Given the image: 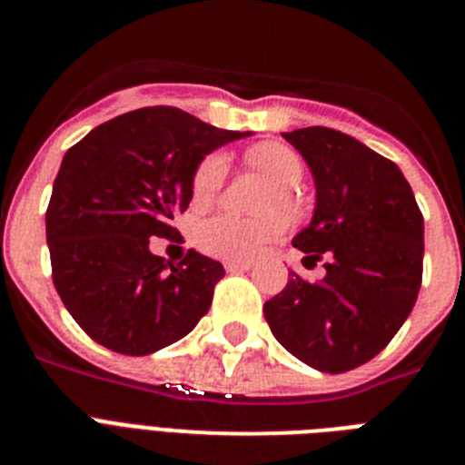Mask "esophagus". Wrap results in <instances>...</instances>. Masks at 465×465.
<instances>
[{"mask_svg": "<svg viewBox=\"0 0 465 465\" xmlns=\"http://www.w3.org/2000/svg\"><path fill=\"white\" fill-rule=\"evenodd\" d=\"M223 265L228 272H246V270L253 268L252 261H225Z\"/></svg>", "mask_w": 465, "mask_h": 465, "instance_id": "obj_1", "label": "esophagus"}]
</instances>
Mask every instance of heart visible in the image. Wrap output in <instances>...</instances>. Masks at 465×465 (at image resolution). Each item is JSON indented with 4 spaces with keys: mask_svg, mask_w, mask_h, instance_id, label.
<instances>
[{
    "mask_svg": "<svg viewBox=\"0 0 465 465\" xmlns=\"http://www.w3.org/2000/svg\"><path fill=\"white\" fill-rule=\"evenodd\" d=\"M249 160L279 188L270 200V209L279 207L282 212L295 216L298 200L291 191L305 176V165H302L300 155L286 143L265 142L249 151ZM225 172H228L225 155L219 151L209 153L193 174V203H212L223 186ZM283 232H286V219L277 212L265 213L261 219H242L230 212H219L195 221L193 242L200 252L209 253V256L228 258V261H252V258L261 256Z\"/></svg>",
    "mask_w": 465,
    "mask_h": 465,
    "instance_id": "obj_1",
    "label": "heart"
}]
</instances>
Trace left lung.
Returning a JSON list of instances; mask_svg holds the SVG:
<instances>
[{
  "label": "left lung",
  "instance_id": "8db88e82",
  "mask_svg": "<svg viewBox=\"0 0 465 465\" xmlns=\"http://www.w3.org/2000/svg\"><path fill=\"white\" fill-rule=\"evenodd\" d=\"M310 165L312 223L293 237L305 265L262 312L274 338L316 371H354L375 359L417 302L424 262V216L396 163L331 127L283 133Z\"/></svg>",
  "mask_w": 465,
  "mask_h": 465
}]
</instances>
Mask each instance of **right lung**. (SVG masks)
I'll return each instance as SVG.
<instances>
[{
    "instance_id": "add662e5",
    "label": "right lung",
    "mask_w": 465,
    "mask_h": 465,
    "mask_svg": "<svg viewBox=\"0 0 465 465\" xmlns=\"http://www.w3.org/2000/svg\"><path fill=\"white\" fill-rule=\"evenodd\" d=\"M249 133L219 130L174 106H146L90 130L64 153L46 209L53 283L90 338L125 356L182 340L207 314L219 261L176 265L149 249L172 237L207 153Z\"/></svg>"
}]
</instances>
